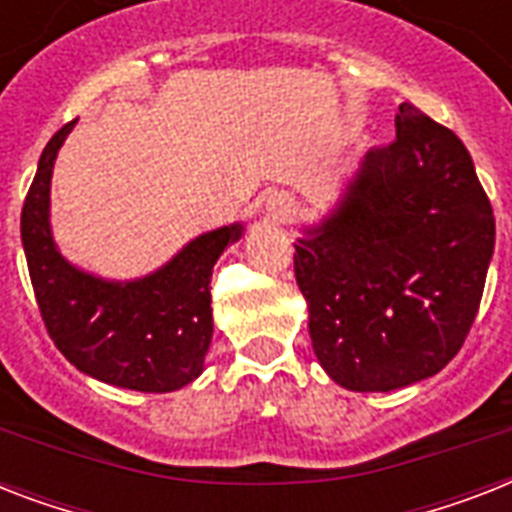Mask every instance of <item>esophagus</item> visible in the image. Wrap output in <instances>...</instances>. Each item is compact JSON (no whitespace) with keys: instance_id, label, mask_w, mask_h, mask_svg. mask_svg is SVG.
<instances>
[{"instance_id":"esophagus-1","label":"esophagus","mask_w":512,"mask_h":512,"mask_svg":"<svg viewBox=\"0 0 512 512\" xmlns=\"http://www.w3.org/2000/svg\"><path fill=\"white\" fill-rule=\"evenodd\" d=\"M268 212H271L273 220H287V217L295 215V201L289 199V196L276 193V196H271V201H268Z\"/></svg>"}]
</instances>
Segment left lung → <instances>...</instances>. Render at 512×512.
<instances>
[{"mask_svg": "<svg viewBox=\"0 0 512 512\" xmlns=\"http://www.w3.org/2000/svg\"><path fill=\"white\" fill-rule=\"evenodd\" d=\"M494 212L468 148L412 103L335 212L295 244L297 287L324 372L388 393L441 372L476 321Z\"/></svg>", "mask_w": 512, "mask_h": 512, "instance_id": "8db88e82", "label": "left lung"}]
</instances>
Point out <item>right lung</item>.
<instances>
[{"label":"right lung","mask_w":512,"mask_h":512,"mask_svg":"<svg viewBox=\"0 0 512 512\" xmlns=\"http://www.w3.org/2000/svg\"><path fill=\"white\" fill-rule=\"evenodd\" d=\"M74 122L44 146L20 212V239L36 305L58 350L95 380L140 393H170L204 369L212 342L209 279L241 228L201 233L170 263L138 281H103L60 255L50 231V177Z\"/></svg>","instance_id":"add662e5"}]
</instances>
